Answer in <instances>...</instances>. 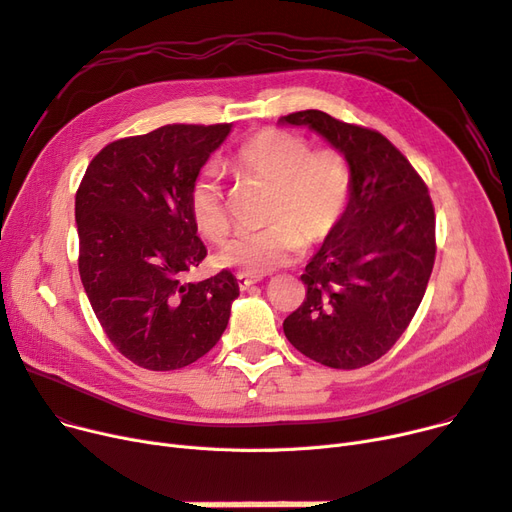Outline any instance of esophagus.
<instances>
[{
	"label": "esophagus",
	"mask_w": 512,
	"mask_h": 512,
	"mask_svg": "<svg viewBox=\"0 0 512 512\" xmlns=\"http://www.w3.org/2000/svg\"><path fill=\"white\" fill-rule=\"evenodd\" d=\"M257 282H259V278H255V276H247V274H236V284H238L240 291H247L249 286H253V284H257Z\"/></svg>",
	"instance_id": "esophagus-1"
}]
</instances>
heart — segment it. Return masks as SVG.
I'll list each match as a JSON object with an SVG mask.
<instances>
[{
    "label": "heart",
    "instance_id": "b5f03b06",
    "mask_svg": "<svg viewBox=\"0 0 512 512\" xmlns=\"http://www.w3.org/2000/svg\"><path fill=\"white\" fill-rule=\"evenodd\" d=\"M230 165L274 186L270 224L257 234H242L219 251L217 261L240 274L259 276L293 261L303 244L324 242L343 221L351 201V173L337 150L316 148L299 133L265 127L244 140ZM188 209L196 230L207 240L228 236L230 219L224 190L213 171L192 184Z\"/></svg>",
    "mask_w": 512,
    "mask_h": 512
}]
</instances>
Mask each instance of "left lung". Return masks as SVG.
<instances>
[{
    "mask_svg": "<svg viewBox=\"0 0 512 512\" xmlns=\"http://www.w3.org/2000/svg\"><path fill=\"white\" fill-rule=\"evenodd\" d=\"M280 123L320 133L351 173L347 213L305 265L307 295L284 320V335L328 368L368 366L404 335L425 297L437 251L429 188L379 131L322 110Z\"/></svg>",
    "mask_w": 512,
    "mask_h": 512,
    "instance_id": "obj_1",
    "label": "left lung"
}]
</instances>
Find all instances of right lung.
Instances as JSON below:
<instances>
[{
  "label": "right lung",
  "instance_id": "1",
  "mask_svg": "<svg viewBox=\"0 0 512 512\" xmlns=\"http://www.w3.org/2000/svg\"><path fill=\"white\" fill-rule=\"evenodd\" d=\"M232 125H163L106 144L79 184V276L108 341L146 370L190 366L230 320L232 272L182 276L207 257L188 194Z\"/></svg>",
  "mask_w": 512,
  "mask_h": 512
}]
</instances>
